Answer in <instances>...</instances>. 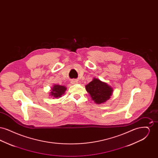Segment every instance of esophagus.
Listing matches in <instances>:
<instances>
[{
	"instance_id": "34e87169",
	"label": "esophagus",
	"mask_w": 158,
	"mask_h": 158,
	"mask_svg": "<svg viewBox=\"0 0 158 158\" xmlns=\"http://www.w3.org/2000/svg\"><path fill=\"white\" fill-rule=\"evenodd\" d=\"M72 82L73 83H77V81H75V80L74 81V80H73V81H72Z\"/></svg>"
}]
</instances>
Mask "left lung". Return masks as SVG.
I'll use <instances>...</instances> for the list:
<instances>
[{
  "mask_svg": "<svg viewBox=\"0 0 158 158\" xmlns=\"http://www.w3.org/2000/svg\"><path fill=\"white\" fill-rule=\"evenodd\" d=\"M86 90L90 94L92 100L98 104L104 103L109 99L113 90L106 83L102 82L98 79H94L86 85Z\"/></svg>",
  "mask_w": 158,
  "mask_h": 158,
  "instance_id": "8db88e82",
  "label": "left lung"
}]
</instances>
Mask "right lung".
Returning <instances> with one entry per match:
<instances>
[{
	"label": "right lung",
	"instance_id": "obj_1",
	"mask_svg": "<svg viewBox=\"0 0 158 158\" xmlns=\"http://www.w3.org/2000/svg\"><path fill=\"white\" fill-rule=\"evenodd\" d=\"M66 90V88L65 86L56 85L53 86L51 92V95L56 98L60 97L63 94H64V92Z\"/></svg>",
	"mask_w": 158,
	"mask_h": 158
}]
</instances>
